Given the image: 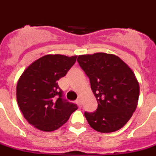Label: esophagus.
<instances>
[{
    "label": "esophagus",
    "instance_id": "obj_1",
    "mask_svg": "<svg viewBox=\"0 0 156 156\" xmlns=\"http://www.w3.org/2000/svg\"><path fill=\"white\" fill-rule=\"evenodd\" d=\"M76 103L78 104V106H79V107H82V101H81V99H80V98L77 99Z\"/></svg>",
    "mask_w": 156,
    "mask_h": 156
}]
</instances>
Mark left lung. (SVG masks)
<instances>
[{
    "label": "left lung",
    "instance_id": "1",
    "mask_svg": "<svg viewBox=\"0 0 156 156\" xmlns=\"http://www.w3.org/2000/svg\"><path fill=\"white\" fill-rule=\"evenodd\" d=\"M77 60L98 103L95 112H85L89 126L101 133L122 128L137 106L140 87L134 73L113 54L81 55Z\"/></svg>",
    "mask_w": 156,
    "mask_h": 156
}]
</instances>
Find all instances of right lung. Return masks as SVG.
<instances>
[{
	"mask_svg": "<svg viewBox=\"0 0 156 156\" xmlns=\"http://www.w3.org/2000/svg\"><path fill=\"white\" fill-rule=\"evenodd\" d=\"M77 56L46 55L35 60L22 74L16 97L22 113L35 128L45 132L59 129L78 109L63 99L58 81L75 63Z\"/></svg>",
	"mask_w": 156,
	"mask_h": 156,
	"instance_id": "right-lung-1",
	"label": "right lung"
}]
</instances>
